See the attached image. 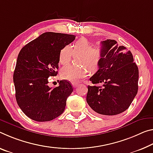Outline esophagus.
I'll use <instances>...</instances> for the list:
<instances>
[{"mask_svg": "<svg viewBox=\"0 0 153 153\" xmlns=\"http://www.w3.org/2000/svg\"><path fill=\"white\" fill-rule=\"evenodd\" d=\"M73 86H74V88H77V87L78 86V84H77V83H74L73 84Z\"/></svg>", "mask_w": 153, "mask_h": 153, "instance_id": "obj_1", "label": "esophagus"}]
</instances>
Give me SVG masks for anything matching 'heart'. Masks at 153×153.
Instances as JSON below:
<instances>
[{
  "mask_svg": "<svg viewBox=\"0 0 153 153\" xmlns=\"http://www.w3.org/2000/svg\"><path fill=\"white\" fill-rule=\"evenodd\" d=\"M71 47L72 49L69 45H65L60 50L59 55L60 64L62 65L69 64L74 53V54L80 55L79 60V63L80 65L88 67L91 71L97 69L103 58L102 48L99 46L93 47L92 43L85 38L79 39ZM88 74V71L86 67H76L72 65L65 67L61 71L62 78L73 83L84 78Z\"/></svg>",
  "mask_w": 153,
  "mask_h": 153,
  "instance_id": "obj_1",
  "label": "heart"
}]
</instances>
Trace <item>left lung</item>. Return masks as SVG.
<instances>
[{"instance_id": "8db88e82", "label": "left lung", "mask_w": 153, "mask_h": 153, "mask_svg": "<svg viewBox=\"0 0 153 153\" xmlns=\"http://www.w3.org/2000/svg\"><path fill=\"white\" fill-rule=\"evenodd\" d=\"M103 58L90 80L86 101L95 112L113 116L129 108L138 90L139 71L131 52L115 40L101 42ZM98 83L102 87L97 86Z\"/></svg>"}]
</instances>
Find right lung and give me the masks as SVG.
Wrapping results in <instances>:
<instances>
[{
    "label": "right lung",
    "instance_id": "obj_1",
    "mask_svg": "<svg viewBox=\"0 0 153 153\" xmlns=\"http://www.w3.org/2000/svg\"><path fill=\"white\" fill-rule=\"evenodd\" d=\"M75 39L73 35L44 33L19 53L13 73L16 101L32 120L50 121L64 111L74 89L65 79L60 81L59 86L50 88L48 77L58 74L60 51Z\"/></svg>",
    "mask_w": 153,
    "mask_h": 153
}]
</instances>
